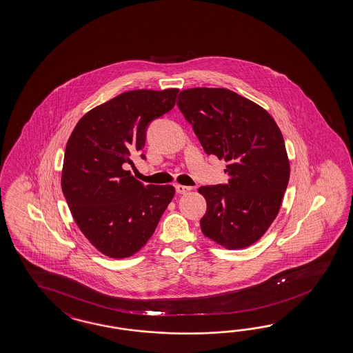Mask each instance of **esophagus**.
Instances as JSON below:
<instances>
[{"mask_svg": "<svg viewBox=\"0 0 353 353\" xmlns=\"http://www.w3.org/2000/svg\"><path fill=\"white\" fill-rule=\"evenodd\" d=\"M192 188H189V186H183V185H176V191L179 192V194H186V192H189L191 191Z\"/></svg>", "mask_w": 353, "mask_h": 353, "instance_id": "esophagus-1", "label": "esophagus"}]
</instances>
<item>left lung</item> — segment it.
Instances as JSON below:
<instances>
[{"label": "left lung", "instance_id": "obj_1", "mask_svg": "<svg viewBox=\"0 0 353 353\" xmlns=\"http://www.w3.org/2000/svg\"><path fill=\"white\" fill-rule=\"evenodd\" d=\"M177 105L207 154L227 162L228 183L201 186L204 236L243 249L267 232L290 180L283 135L259 104L223 88L182 90Z\"/></svg>", "mask_w": 353, "mask_h": 353}]
</instances>
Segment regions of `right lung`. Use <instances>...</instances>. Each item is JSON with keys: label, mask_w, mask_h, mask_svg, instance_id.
Masks as SVG:
<instances>
[{"label": "right lung", "mask_w": 353, "mask_h": 353, "mask_svg": "<svg viewBox=\"0 0 353 353\" xmlns=\"http://www.w3.org/2000/svg\"><path fill=\"white\" fill-rule=\"evenodd\" d=\"M177 93L125 92L84 114L68 140L62 192L80 231L110 258L138 252L173 199V186H145L125 165L145 145L149 123L174 107Z\"/></svg>", "instance_id": "right-lung-1"}]
</instances>
